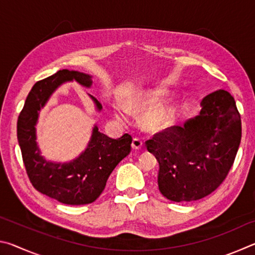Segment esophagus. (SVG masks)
Instances as JSON below:
<instances>
[{"label":"esophagus","mask_w":255,"mask_h":255,"mask_svg":"<svg viewBox=\"0 0 255 255\" xmlns=\"http://www.w3.org/2000/svg\"><path fill=\"white\" fill-rule=\"evenodd\" d=\"M143 147V141H141L139 138H133L132 141H131V148L138 150Z\"/></svg>","instance_id":"esophagus-1"}]
</instances>
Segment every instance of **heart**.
<instances>
[{
    "mask_svg": "<svg viewBox=\"0 0 255 255\" xmlns=\"http://www.w3.org/2000/svg\"><path fill=\"white\" fill-rule=\"evenodd\" d=\"M163 93L161 91H148L140 97L127 103V109L131 112H141L153 108L162 100ZM116 116L119 119L123 118L119 111H116ZM174 117V108L172 106H162L148 111L144 116V127L148 130H159L169 125Z\"/></svg>",
    "mask_w": 255,
    "mask_h": 255,
    "instance_id": "obj_1",
    "label": "heart"
}]
</instances>
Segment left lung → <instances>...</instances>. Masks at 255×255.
Instances as JSON below:
<instances>
[{"label":"left lung","mask_w":255,"mask_h":255,"mask_svg":"<svg viewBox=\"0 0 255 255\" xmlns=\"http://www.w3.org/2000/svg\"><path fill=\"white\" fill-rule=\"evenodd\" d=\"M199 115L146 141L156 157L158 190L171 201H195L225 180L242 137L241 116L230 93L218 90L202 99Z\"/></svg>","instance_id":"1"}]
</instances>
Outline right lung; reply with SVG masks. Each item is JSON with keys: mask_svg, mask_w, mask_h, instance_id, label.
I'll use <instances>...</instances> for the list:
<instances>
[{"mask_svg": "<svg viewBox=\"0 0 255 255\" xmlns=\"http://www.w3.org/2000/svg\"><path fill=\"white\" fill-rule=\"evenodd\" d=\"M73 81L88 89L92 85L91 75L68 70H60L37 82L20 112L16 131L25 171L34 189L62 204L86 205L98 199L111 172L130 153L132 138L125 133L118 139H112L94 125L88 146L76 158L66 163L47 161L37 143L39 111L60 85ZM89 97L97 111H101V103L91 94Z\"/></svg>", "mask_w": 255, "mask_h": 255, "instance_id": "1", "label": "right lung"}]
</instances>
